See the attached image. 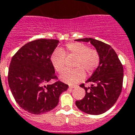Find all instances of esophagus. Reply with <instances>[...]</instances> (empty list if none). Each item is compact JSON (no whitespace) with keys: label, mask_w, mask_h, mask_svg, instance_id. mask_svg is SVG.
<instances>
[{"label":"esophagus","mask_w":135,"mask_h":135,"mask_svg":"<svg viewBox=\"0 0 135 135\" xmlns=\"http://www.w3.org/2000/svg\"><path fill=\"white\" fill-rule=\"evenodd\" d=\"M77 87V85H69V88L73 89V88H75Z\"/></svg>","instance_id":"esophagus-1"}]
</instances>
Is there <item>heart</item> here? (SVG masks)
<instances>
[{
  "mask_svg": "<svg viewBox=\"0 0 135 135\" xmlns=\"http://www.w3.org/2000/svg\"><path fill=\"white\" fill-rule=\"evenodd\" d=\"M65 56H75L74 69H66L61 73V80L70 84H77L85 78V73L91 74L100 63L98 51L84 43L76 42L66 44L63 50H56L51 56V62L56 71L62 72L65 67Z\"/></svg>",
  "mask_w": 135,
  "mask_h": 135,
  "instance_id": "1",
  "label": "heart"
}]
</instances>
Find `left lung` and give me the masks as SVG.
I'll use <instances>...</instances> for the list:
<instances>
[{
	"label": "left lung",
	"instance_id": "1",
	"mask_svg": "<svg viewBox=\"0 0 135 135\" xmlns=\"http://www.w3.org/2000/svg\"><path fill=\"white\" fill-rule=\"evenodd\" d=\"M77 41L90 42L100 56V63L86 82L91 83L86 88L83 99L75 105L83 112L90 115H100L113 106L122 89L124 69L115 51L109 45L92 38L76 39Z\"/></svg>",
	"mask_w": 135,
	"mask_h": 135
}]
</instances>
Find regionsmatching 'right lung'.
<instances>
[{"instance_id": "1", "label": "right lung", "mask_w": 135, "mask_h": 135, "mask_svg": "<svg viewBox=\"0 0 135 135\" xmlns=\"http://www.w3.org/2000/svg\"><path fill=\"white\" fill-rule=\"evenodd\" d=\"M56 39L35 40L26 43L13 56L9 65L8 82L21 108L32 114H43L54 109L59 97L69 85L56 79L51 56L58 46Z\"/></svg>"}]
</instances>
